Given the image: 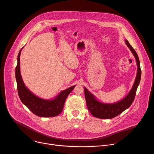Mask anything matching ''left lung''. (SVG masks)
I'll return each instance as SVG.
<instances>
[{
    "label": "left lung",
    "mask_w": 154,
    "mask_h": 154,
    "mask_svg": "<svg viewBox=\"0 0 154 154\" xmlns=\"http://www.w3.org/2000/svg\"><path fill=\"white\" fill-rule=\"evenodd\" d=\"M125 42L126 45L131 50L132 54L134 55L137 65V75L134 83L133 84L131 90L129 91V94L123 99L114 103H102V102L97 100L96 97L91 94L85 87H84L85 97L88 109L90 111V113L96 118L100 119L113 118L128 109L134 100L137 88L140 83L141 78L140 61L135 50L130 45L128 41L125 40Z\"/></svg>",
    "instance_id": "left-lung-1"
}]
</instances>
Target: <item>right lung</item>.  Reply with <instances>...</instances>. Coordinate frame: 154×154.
<instances>
[{
    "mask_svg": "<svg viewBox=\"0 0 154 154\" xmlns=\"http://www.w3.org/2000/svg\"><path fill=\"white\" fill-rule=\"evenodd\" d=\"M22 49L19 51L17 66L15 69V77L18 94L22 103L35 115L39 117H53L62 112L66 99L73 90L75 85L62 91L53 100H45L34 95L25 85L20 74V56Z\"/></svg>",
    "mask_w": 154,
    "mask_h": 154,
    "instance_id": "obj_1",
    "label": "right lung"
}]
</instances>
